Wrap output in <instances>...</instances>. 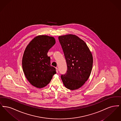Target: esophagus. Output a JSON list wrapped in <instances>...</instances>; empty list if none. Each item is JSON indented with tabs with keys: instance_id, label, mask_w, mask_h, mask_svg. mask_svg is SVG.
<instances>
[{
	"instance_id": "1",
	"label": "esophagus",
	"mask_w": 121,
	"mask_h": 121,
	"mask_svg": "<svg viewBox=\"0 0 121 121\" xmlns=\"http://www.w3.org/2000/svg\"><path fill=\"white\" fill-rule=\"evenodd\" d=\"M56 72L58 73V68H56Z\"/></svg>"
}]
</instances>
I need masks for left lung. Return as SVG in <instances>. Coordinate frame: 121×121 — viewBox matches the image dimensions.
Returning a JSON list of instances; mask_svg holds the SVG:
<instances>
[{
    "label": "left lung",
    "mask_w": 121,
    "mask_h": 121,
    "mask_svg": "<svg viewBox=\"0 0 121 121\" xmlns=\"http://www.w3.org/2000/svg\"><path fill=\"white\" fill-rule=\"evenodd\" d=\"M66 61L67 70L61 76L68 89L76 90L88 79L92 68V54L86 43L75 35L58 37Z\"/></svg>",
    "instance_id": "left-lung-1"
}]
</instances>
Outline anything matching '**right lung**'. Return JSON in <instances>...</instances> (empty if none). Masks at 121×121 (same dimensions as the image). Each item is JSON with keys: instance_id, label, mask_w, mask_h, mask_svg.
Returning a JSON list of instances; mask_svg holds the SVG:
<instances>
[{"instance_id": "1", "label": "right lung", "mask_w": 121, "mask_h": 121, "mask_svg": "<svg viewBox=\"0 0 121 121\" xmlns=\"http://www.w3.org/2000/svg\"><path fill=\"white\" fill-rule=\"evenodd\" d=\"M56 42L53 37L46 35L36 37L27 46L22 59L23 73L34 86L42 88L47 86L55 74L56 69L51 66L48 50Z\"/></svg>"}]
</instances>
